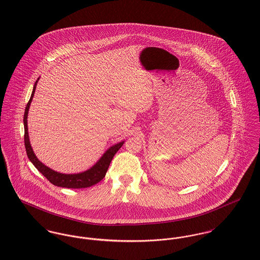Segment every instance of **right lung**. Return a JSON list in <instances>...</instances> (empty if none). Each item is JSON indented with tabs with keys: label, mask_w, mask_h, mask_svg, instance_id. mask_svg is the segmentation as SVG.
Masks as SVG:
<instances>
[{
	"label": "right lung",
	"mask_w": 260,
	"mask_h": 260,
	"mask_svg": "<svg viewBox=\"0 0 260 260\" xmlns=\"http://www.w3.org/2000/svg\"><path fill=\"white\" fill-rule=\"evenodd\" d=\"M40 79V78H39ZM35 83L34 90L30 96V99L28 103L26 104L25 110H24V116H23V124H24V146L26 150V154L28 159L31 161V163L36 166V168L40 171V173L48 180L50 183H52L55 186L58 187H63V188H72V189H81V188H87L91 187L97 183H99L101 180L103 179L107 173V170L110 166V163L113 159L114 155L118 152V150L122 146L124 141H120L119 143L111 146L101 157L99 161L92 166L90 169L77 173V174H63L56 172L49 167L45 166L42 162H40L36 156L30 142H29V138H28V132H27V114H28V109L30 106V103L34 98L35 92H36V87L38 84V81Z\"/></svg>",
	"instance_id": "1"
}]
</instances>
